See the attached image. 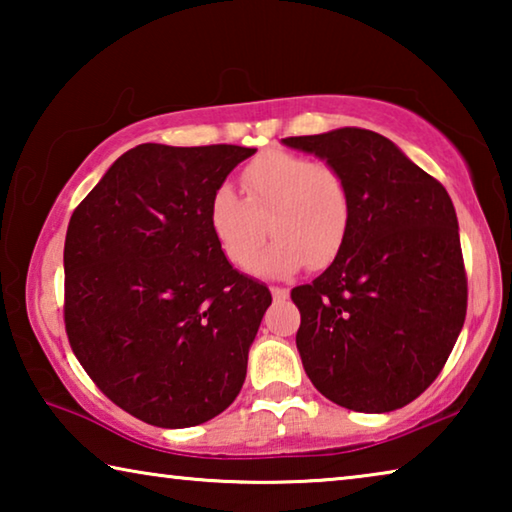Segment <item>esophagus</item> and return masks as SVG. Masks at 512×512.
<instances>
[{
	"instance_id": "esophagus-1",
	"label": "esophagus",
	"mask_w": 512,
	"mask_h": 512,
	"mask_svg": "<svg viewBox=\"0 0 512 512\" xmlns=\"http://www.w3.org/2000/svg\"><path fill=\"white\" fill-rule=\"evenodd\" d=\"M271 293H273L275 300H287L289 298V289H284V287H271Z\"/></svg>"
}]
</instances>
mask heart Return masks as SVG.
<instances>
[{
    "label": "heart",
    "instance_id": "1",
    "mask_svg": "<svg viewBox=\"0 0 512 512\" xmlns=\"http://www.w3.org/2000/svg\"><path fill=\"white\" fill-rule=\"evenodd\" d=\"M241 180L246 196L221 185L210 201L214 239L232 264H252L268 222L276 237L254 258L257 275L284 277L307 264L323 268L334 262L352 225L350 187L339 169L305 155L271 151L250 162Z\"/></svg>",
    "mask_w": 512,
    "mask_h": 512
}]
</instances>
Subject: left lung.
Here are the masks:
<instances>
[{
  "label": "left lung",
  "mask_w": 512,
  "mask_h": 512,
  "mask_svg": "<svg viewBox=\"0 0 512 512\" xmlns=\"http://www.w3.org/2000/svg\"><path fill=\"white\" fill-rule=\"evenodd\" d=\"M282 144L339 169L352 196L341 253L314 282L291 291L302 366L345 409H402L438 377L465 323L467 280L452 198L400 146L366 128Z\"/></svg>",
  "instance_id": "obj_1"
}]
</instances>
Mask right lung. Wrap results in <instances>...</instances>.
<instances>
[{
	"instance_id": "1",
	"label": "right lung",
	"mask_w": 512,
	"mask_h": 512,
	"mask_svg": "<svg viewBox=\"0 0 512 512\" xmlns=\"http://www.w3.org/2000/svg\"><path fill=\"white\" fill-rule=\"evenodd\" d=\"M255 151L140 144L69 219V345L112 402L153 427L212 420L244 386L271 291L223 255L210 201Z\"/></svg>"
}]
</instances>
